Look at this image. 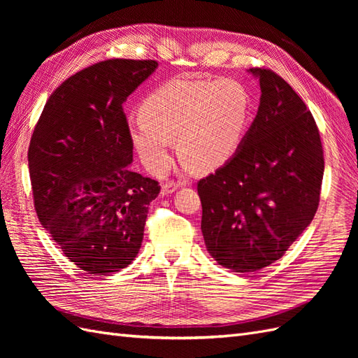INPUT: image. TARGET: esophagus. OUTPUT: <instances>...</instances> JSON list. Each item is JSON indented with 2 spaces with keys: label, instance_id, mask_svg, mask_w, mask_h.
Returning <instances> with one entry per match:
<instances>
[{
  "label": "esophagus",
  "instance_id": "esophagus-1",
  "mask_svg": "<svg viewBox=\"0 0 358 358\" xmlns=\"http://www.w3.org/2000/svg\"><path fill=\"white\" fill-rule=\"evenodd\" d=\"M179 188V183L176 182H166L161 185V194L162 196H169V194H173Z\"/></svg>",
  "mask_w": 358,
  "mask_h": 358
}]
</instances>
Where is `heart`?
Masks as SVG:
<instances>
[{"instance_id": "heart-1", "label": "heart", "mask_w": 358, "mask_h": 358, "mask_svg": "<svg viewBox=\"0 0 358 358\" xmlns=\"http://www.w3.org/2000/svg\"><path fill=\"white\" fill-rule=\"evenodd\" d=\"M140 119L127 127L128 138L143 164L164 173L173 142L187 169L210 171L224 166L239 149L251 113L245 86L233 79H171L140 104Z\"/></svg>"}]
</instances>
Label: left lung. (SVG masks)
Returning a JSON list of instances; mask_svg holds the SVG:
<instances>
[{"label":"left lung","mask_w":358,"mask_h":358,"mask_svg":"<svg viewBox=\"0 0 358 358\" xmlns=\"http://www.w3.org/2000/svg\"><path fill=\"white\" fill-rule=\"evenodd\" d=\"M259 106L236 154L199 182L201 233L215 262L237 273L272 264L306 230L324 175L315 121L294 90L266 69Z\"/></svg>","instance_id":"left-lung-1"}]
</instances>
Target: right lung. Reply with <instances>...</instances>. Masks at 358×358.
Wrapping results in <instances>:
<instances>
[{"label": "right lung", "mask_w": 358, "mask_h": 358, "mask_svg": "<svg viewBox=\"0 0 358 358\" xmlns=\"http://www.w3.org/2000/svg\"><path fill=\"white\" fill-rule=\"evenodd\" d=\"M157 61L109 59L53 92L31 137L28 166L38 221L90 275L133 263L159 187L129 169L133 145L122 106Z\"/></svg>", "instance_id": "add662e5"}]
</instances>
